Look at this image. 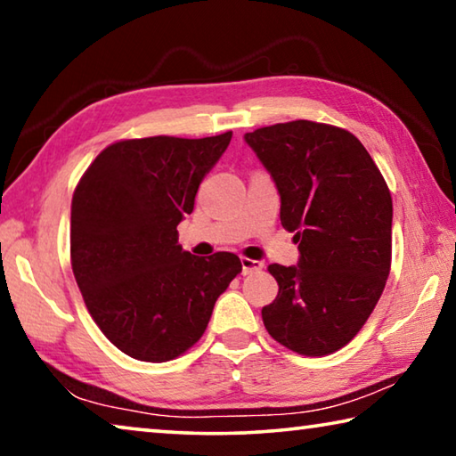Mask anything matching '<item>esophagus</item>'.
<instances>
[{
	"mask_svg": "<svg viewBox=\"0 0 456 456\" xmlns=\"http://www.w3.org/2000/svg\"><path fill=\"white\" fill-rule=\"evenodd\" d=\"M261 267H264V264H261V261L247 259V257L241 259V273H243V275L251 273V272H257V269H261Z\"/></svg>",
	"mask_w": 456,
	"mask_h": 456,
	"instance_id": "34e87169",
	"label": "esophagus"
}]
</instances>
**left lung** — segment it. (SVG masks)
<instances>
[{
	"label": "left lung",
	"mask_w": 456,
	"mask_h": 456,
	"mask_svg": "<svg viewBox=\"0 0 456 456\" xmlns=\"http://www.w3.org/2000/svg\"><path fill=\"white\" fill-rule=\"evenodd\" d=\"M272 175L297 265H269L280 291L261 310L269 336L326 356L358 334L380 299L392 259V197L348 130L293 120L247 133Z\"/></svg>",
	"instance_id": "left-lung-1"
}]
</instances>
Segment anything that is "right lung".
Here are the masks:
<instances>
[{"label":"right lung","instance_id":"add662e5","mask_svg":"<svg viewBox=\"0 0 456 456\" xmlns=\"http://www.w3.org/2000/svg\"><path fill=\"white\" fill-rule=\"evenodd\" d=\"M231 136L114 142L74 191L76 283L102 334L130 358L167 362L187 352L241 272L235 253L191 256L176 231Z\"/></svg>","mask_w":456,"mask_h":456}]
</instances>
